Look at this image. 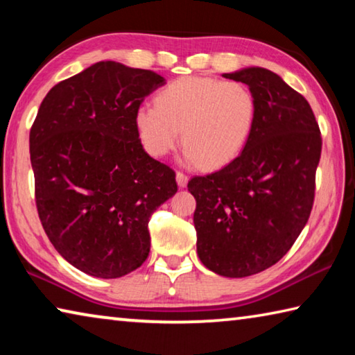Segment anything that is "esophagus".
Returning a JSON list of instances; mask_svg holds the SVG:
<instances>
[{
	"label": "esophagus",
	"instance_id": "esophagus-1",
	"mask_svg": "<svg viewBox=\"0 0 355 355\" xmlns=\"http://www.w3.org/2000/svg\"><path fill=\"white\" fill-rule=\"evenodd\" d=\"M188 180H189V177L186 175V173H183V172H177V183H178V186L180 188H184L186 184H188Z\"/></svg>",
	"mask_w": 355,
	"mask_h": 355
}]
</instances>
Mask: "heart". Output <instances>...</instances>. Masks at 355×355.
Instances as JSON below:
<instances>
[{
    "label": "heart",
    "mask_w": 355,
    "mask_h": 355,
    "mask_svg": "<svg viewBox=\"0 0 355 355\" xmlns=\"http://www.w3.org/2000/svg\"><path fill=\"white\" fill-rule=\"evenodd\" d=\"M257 100L243 83L183 76L156 95V105L136 111V128L147 152L161 158L182 130L186 163L225 166L241 153L254 130Z\"/></svg>",
    "instance_id": "heart-1"
}]
</instances>
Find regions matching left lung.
<instances>
[{
  "label": "left lung",
  "instance_id": "left-lung-1",
  "mask_svg": "<svg viewBox=\"0 0 355 355\" xmlns=\"http://www.w3.org/2000/svg\"><path fill=\"white\" fill-rule=\"evenodd\" d=\"M222 76L254 92V130L241 155L192 177L188 189L200 261L224 277H248L277 263L307 224L322 139L309 101L277 73L250 67Z\"/></svg>",
  "mask_w": 355,
  "mask_h": 355
}]
</instances>
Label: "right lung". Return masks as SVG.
Instances as JSON below:
<instances>
[{"mask_svg":"<svg viewBox=\"0 0 355 355\" xmlns=\"http://www.w3.org/2000/svg\"><path fill=\"white\" fill-rule=\"evenodd\" d=\"M164 84L152 70L101 61L58 83L29 133L35 207L55 249L94 277L135 271L148 220L175 194V172L144 150L136 111Z\"/></svg>","mask_w":355,"mask_h":355,"instance_id":"right-lung-1","label":"right lung"}]
</instances>
